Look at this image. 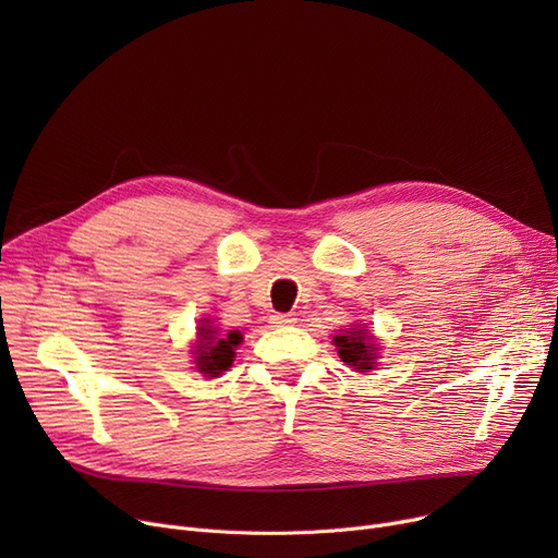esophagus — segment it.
I'll return each mask as SVG.
<instances>
[{
    "label": "esophagus",
    "mask_w": 558,
    "mask_h": 558,
    "mask_svg": "<svg viewBox=\"0 0 558 558\" xmlns=\"http://www.w3.org/2000/svg\"><path fill=\"white\" fill-rule=\"evenodd\" d=\"M269 324H271V328H287V326L296 324V316L294 314H271Z\"/></svg>",
    "instance_id": "34e87169"
}]
</instances>
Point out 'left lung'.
Returning <instances> with one entry per match:
<instances>
[{"label":"left lung","mask_w":558,"mask_h":558,"mask_svg":"<svg viewBox=\"0 0 558 558\" xmlns=\"http://www.w3.org/2000/svg\"><path fill=\"white\" fill-rule=\"evenodd\" d=\"M332 341L337 345V353H339L341 362L348 364L350 368H355L357 373H368L375 368L379 345L375 343V339L366 330V326H362V324L348 326Z\"/></svg>","instance_id":"obj_1"}]
</instances>
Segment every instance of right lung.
<instances>
[{"instance_id":"obj_1","label":"right lung","mask_w":558,"mask_h":558,"mask_svg":"<svg viewBox=\"0 0 558 558\" xmlns=\"http://www.w3.org/2000/svg\"><path fill=\"white\" fill-rule=\"evenodd\" d=\"M196 345H194V364L196 371L205 377H219L234 362V348L242 343V332L230 330L221 335L219 328L213 326V318H201L196 328Z\"/></svg>"}]
</instances>
